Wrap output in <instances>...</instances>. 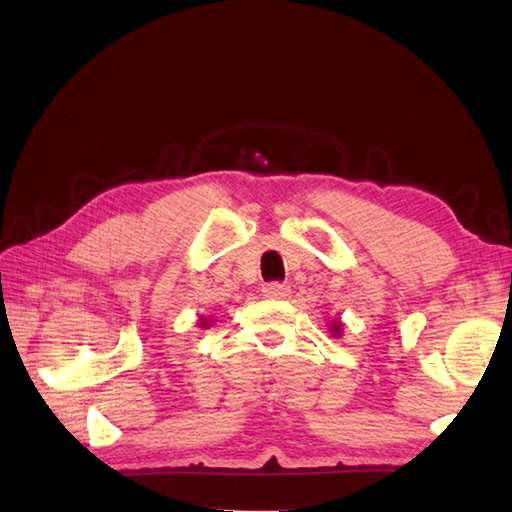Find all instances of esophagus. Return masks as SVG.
Instances as JSON below:
<instances>
[{"instance_id": "1", "label": "esophagus", "mask_w": 512, "mask_h": 512, "mask_svg": "<svg viewBox=\"0 0 512 512\" xmlns=\"http://www.w3.org/2000/svg\"><path fill=\"white\" fill-rule=\"evenodd\" d=\"M264 292H266V297H270V299H281V297L288 295L290 286L286 284V281H270V284L264 286Z\"/></svg>"}]
</instances>
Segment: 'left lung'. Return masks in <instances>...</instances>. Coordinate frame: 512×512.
Instances as JSON below:
<instances>
[{
  "instance_id": "left-lung-1",
  "label": "left lung",
  "mask_w": 512,
  "mask_h": 512,
  "mask_svg": "<svg viewBox=\"0 0 512 512\" xmlns=\"http://www.w3.org/2000/svg\"><path fill=\"white\" fill-rule=\"evenodd\" d=\"M332 330H334L336 334H339V330H341V323H336V325H332Z\"/></svg>"
}]
</instances>
